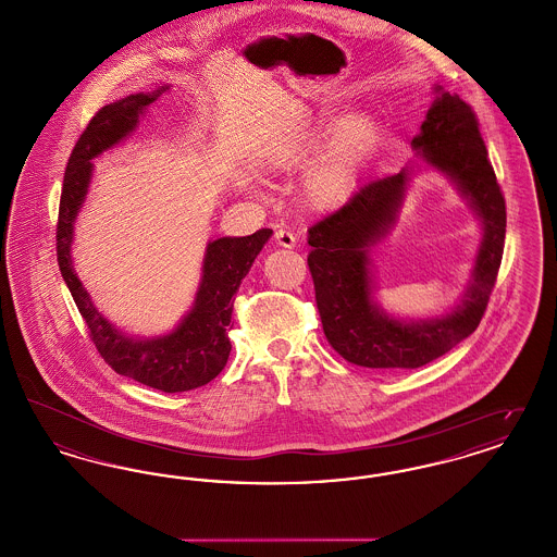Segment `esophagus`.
Wrapping results in <instances>:
<instances>
[{
	"label": "esophagus",
	"instance_id": "34e87169",
	"mask_svg": "<svg viewBox=\"0 0 557 557\" xmlns=\"http://www.w3.org/2000/svg\"><path fill=\"white\" fill-rule=\"evenodd\" d=\"M296 234L292 232L290 227H280L277 232H275V242L280 244V246H284V248H294L296 246Z\"/></svg>",
	"mask_w": 557,
	"mask_h": 557
}]
</instances>
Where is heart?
<instances>
[{"mask_svg":"<svg viewBox=\"0 0 557 557\" xmlns=\"http://www.w3.org/2000/svg\"><path fill=\"white\" fill-rule=\"evenodd\" d=\"M332 121L334 116H323L298 146V157H305L326 139L305 175V194L319 209H334L348 200L377 137L370 114H348L334 129Z\"/></svg>","mask_w":557,"mask_h":557,"instance_id":"b5f03b06","label":"heart"}]
</instances>
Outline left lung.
<instances>
[{
    "mask_svg": "<svg viewBox=\"0 0 557 557\" xmlns=\"http://www.w3.org/2000/svg\"><path fill=\"white\" fill-rule=\"evenodd\" d=\"M438 91L413 139L420 157L455 180L482 219L472 284L443 318L397 321L371 300L368 246L397 219L409 169L361 187L345 207L309 230V271L323 334L348 363L371 370H413L443 357L468 338L486 311L502 267L505 198L478 127L476 112L457 94Z\"/></svg>",
    "mask_w": 557,
    "mask_h": 557,
    "instance_id": "8db88e82",
    "label": "left lung"
}]
</instances>
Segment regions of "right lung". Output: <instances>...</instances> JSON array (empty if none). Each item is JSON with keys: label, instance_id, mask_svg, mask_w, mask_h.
Instances as JSON below:
<instances>
[{"label": "right lung", "instance_id": "add662e5", "mask_svg": "<svg viewBox=\"0 0 557 557\" xmlns=\"http://www.w3.org/2000/svg\"><path fill=\"white\" fill-rule=\"evenodd\" d=\"M157 96L159 94H135L100 108L81 133L66 162L60 194L55 255L60 273L73 294L81 318L87 323L89 338L108 366L162 393H184L209 384L225 368L232 350L234 294L265 246L271 230H259L244 238H219L209 244L194 309L169 336L133 341L96 311L71 261L73 223L89 186L91 159L132 133L139 112L152 104Z\"/></svg>", "mask_w": 557, "mask_h": 557}]
</instances>
